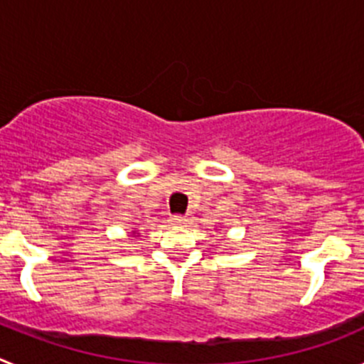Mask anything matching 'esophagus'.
Here are the masks:
<instances>
[{"label": "esophagus", "instance_id": "1", "mask_svg": "<svg viewBox=\"0 0 364 364\" xmlns=\"http://www.w3.org/2000/svg\"><path fill=\"white\" fill-rule=\"evenodd\" d=\"M188 222H189V218L180 217V215H175V217H171V224H175V226H186Z\"/></svg>", "mask_w": 364, "mask_h": 364}]
</instances>
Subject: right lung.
I'll return each instance as SVG.
<instances>
[{"label":"right lung","instance_id":"add662e5","mask_svg":"<svg viewBox=\"0 0 364 364\" xmlns=\"http://www.w3.org/2000/svg\"><path fill=\"white\" fill-rule=\"evenodd\" d=\"M129 235H131V237H140V233H136V230L129 231Z\"/></svg>","mask_w":364,"mask_h":364}]
</instances>
